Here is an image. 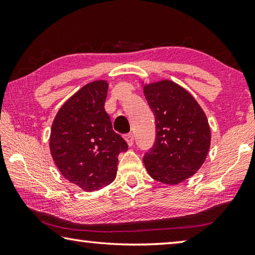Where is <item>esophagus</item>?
<instances>
[{"label":"esophagus","instance_id":"1","mask_svg":"<svg viewBox=\"0 0 255 255\" xmlns=\"http://www.w3.org/2000/svg\"><path fill=\"white\" fill-rule=\"evenodd\" d=\"M125 139H126L128 146H132L133 145V136H132V133H127V135H125Z\"/></svg>","mask_w":255,"mask_h":255}]
</instances>
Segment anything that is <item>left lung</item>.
I'll return each mask as SVG.
<instances>
[{
	"label": "left lung",
	"mask_w": 255,
	"mask_h": 255,
	"mask_svg": "<svg viewBox=\"0 0 255 255\" xmlns=\"http://www.w3.org/2000/svg\"><path fill=\"white\" fill-rule=\"evenodd\" d=\"M144 94L155 116L156 137L144 155L153 179L178 184L200 169L210 147L208 120L191 94L165 80L144 86Z\"/></svg>",
	"instance_id": "left-lung-1"
}]
</instances>
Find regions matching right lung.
Listing matches in <instances>:
<instances>
[{"mask_svg":"<svg viewBox=\"0 0 255 255\" xmlns=\"http://www.w3.org/2000/svg\"><path fill=\"white\" fill-rule=\"evenodd\" d=\"M107 93V81L84 85L64 103L51 125L49 147L56 166L84 191L110 184L119 153L128 149L105 110Z\"/></svg>","mask_w":255,"mask_h":255,"instance_id":"add662e5","label":"right lung"}]
</instances>
